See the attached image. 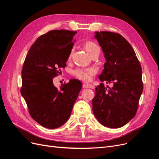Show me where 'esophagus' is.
<instances>
[{
    "label": "esophagus",
    "mask_w": 159,
    "mask_h": 159,
    "mask_svg": "<svg viewBox=\"0 0 159 159\" xmlns=\"http://www.w3.org/2000/svg\"><path fill=\"white\" fill-rule=\"evenodd\" d=\"M83 88H91L93 89L94 88V86L91 84H83Z\"/></svg>",
    "instance_id": "obj_1"
}]
</instances>
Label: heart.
Here are the masks:
<instances>
[{
    "label": "heart",
    "instance_id": "1",
    "mask_svg": "<svg viewBox=\"0 0 159 159\" xmlns=\"http://www.w3.org/2000/svg\"><path fill=\"white\" fill-rule=\"evenodd\" d=\"M84 47L89 54L91 56L95 52L100 50L99 47L92 41H88L85 43ZM72 52L70 54V58L71 57ZM97 73V69L95 68H77L74 70L73 74L81 80L84 81H89L92 80L93 77Z\"/></svg>",
    "mask_w": 159,
    "mask_h": 159
}]
</instances>
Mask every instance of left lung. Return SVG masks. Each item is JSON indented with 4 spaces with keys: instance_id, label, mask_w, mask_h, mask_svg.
Segmentation results:
<instances>
[{
    "instance_id": "left-lung-1",
    "label": "left lung",
    "mask_w": 159,
    "mask_h": 159,
    "mask_svg": "<svg viewBox=\"0 0 159 159\" xmlns=\"http://www.w3.org/2000/svg\"><path fill=\"white\" fill-rule=\"evenodd\" d=\"M95 38L102 47L106 62L101 81L92 100L93 112L103 125L119 128L135 116L143 89L142 68L133 48L118 33L96 32Z\"/></svg>"
}]
</instances>
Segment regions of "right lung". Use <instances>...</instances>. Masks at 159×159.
Here are the masks:
<instances>
[{
  "label": "right lung",
  "instance_id": "add662e5",
  "mask_svg": "<svg viewBox=\"0 0 159 159\" xmlns=\"http://www.w3.org/2000/svg\"><path fill=\"white\" fill-rule=\"evenodd\" d=\"M77 32L54 30L38 37L28 52L22 69L20 93L32 118L42 127L56 129L68 121L81 89L76 79L57 89L53 78L65 68Z\"/></svg>",
  "mask_w": 159,
  "mask_h": 159
}]
</instances>
